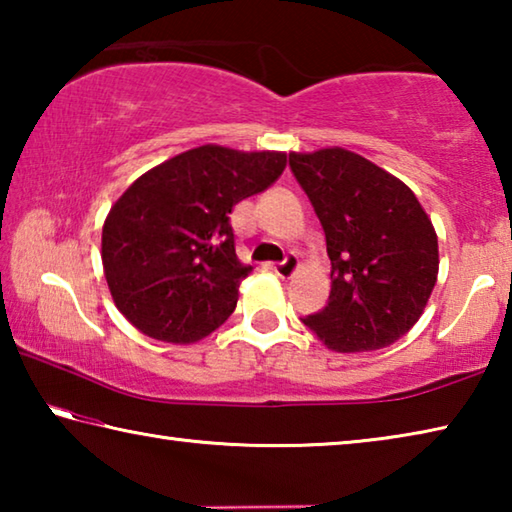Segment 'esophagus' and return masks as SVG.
Here are the masks:
<instances>
[{
    "instance_id": "1",
    "label": "esophagus",
    "mask_w": 512,
    "mask_h": 512,
    "mask_svg": "<svg viewBox=\"0 0 512 512\" xmlns=\"http://www.w3.org/2000/svg\"><path fill=\"white\" fill-rule=\"evenodd\" d=\"M298 266H300L298 257H296V255H289L287 259H284V262L275 264L273 271H275L277 277H282V280H289V277L298 271Z\"/></svg>"
}]
</instances>
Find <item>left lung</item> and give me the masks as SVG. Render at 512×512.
<instances>
[{"label": "left lung", "instance_id": "left-lung-1", "mask_svg": "<svg viewBox=\"0 0 512 512\" xmlns=\"http://www.w3.org/2000/svg\"><path fill=\"white\" fill-rule=\"evenodd\" d=\"M291 171L325 230L327 307L302 318L334 352H370L418 323L438 280V237L418 198L359 153H289Z\"/></svg>", "mask_w": 512, "mask_h": 512}]
</instances>
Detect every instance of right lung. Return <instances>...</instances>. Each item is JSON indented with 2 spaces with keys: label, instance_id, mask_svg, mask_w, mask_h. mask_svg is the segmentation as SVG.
I'll return each instance as SVG.
<instances>
[{
  "label": "right lung",
  "instance_id": "add662e5",
  "mask_svg": "<svg viewBox=\"0 0 512 512\" xmlns=\"http://www.w3.org/2000/svg\"><path fill=\"white\" fill-rule=\"evenodd\" d=\"M287 153L203 144L142 173L103 221L110 296L155 341L205 339L235 311L253 266L235 250L230 212L282 176Z\"/></svg>",
  "mask_w": 512,
  "mask_h": 512
}]
</instances>
